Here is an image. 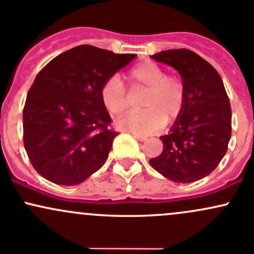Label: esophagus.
Listing matches in <instances>:
<instances>
[{
    "label": "esophagus",
    "instance_id": "esophagus-1",
    "mask_svg": "<svg viewBox=\"0 0 254 254\" xmlns=\"http://www.w3.org/2000/svg\"><path fill=\"white\" fill-rule=\"evenodd\" d=\"M133 137H134L135 139H137V140H139V141H145L146 139V137H144V135H140V134H137V133H133Z\"/></svg>",
    "mask_w": 254,
    "mask_h": 254
}]
</instances>
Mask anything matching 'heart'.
<instances>
[{
  "mask_svg": "<svg viewBox=\"0 0 254 254\" xmlns=\"http://www.w3.org/2000/svg\"><path fill=\"white\" fill-rule=\"evenodd\" d=\"M129 89H145L141 98V113L130 114L119 121L117 126L128 132L150 134L166 122L174 121L182 114L185 103V87L181 78L167 76L165 69L152 62L139 64L127 75ZM103 104L113 116H122L129 110L130 99L124 83L113 76L103 84Z\"/></svg>",
  "mask_w": 254,
  "mask_h": 254,
  "instance_id": "b5f03b06",
  "label": "heart"
}]
</instances>
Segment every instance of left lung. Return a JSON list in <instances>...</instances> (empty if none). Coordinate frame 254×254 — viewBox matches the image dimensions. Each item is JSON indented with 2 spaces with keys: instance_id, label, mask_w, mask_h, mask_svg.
<instances>
[{
  "instance_id": "8db88e82",
  "label": "left lung",
  "mask_w": 254,
  "mask_h": 254,
  "mask_svg": "<svg viewBox=\"0 0 254 254\" xmlns=\"http://www.w3.org/2000/svg\"><path fill=\"white\" fill-rule=\"evenodd\" d=\"M150 58L181 75L185 103L160 156L150 165L167 179L192 183L212 173L224 157L231 137V108L222 77L208 62L190 50H168Z\"/></svg>"
}]
</instances>
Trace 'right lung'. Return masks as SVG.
I'll return each mask as SVG.
<instances>
[{
	"label": "right lung",
	"mask_w": 254,
	"mask_h": 254,
	"mask_svg": "<svg viewBox=\"0 0 254 254\" xmlns=\"http://www.w3.org/2000/svg\"><path fill=\"white\" fill-rule=\"evenodd\" d=\"M135 54L82 45L37 73L23 110L24 146L37 173L59 185L86 181L104 165L117 135L102 87Z\"/></svg>",
	"instance_id": "1"
}]
</instances>
